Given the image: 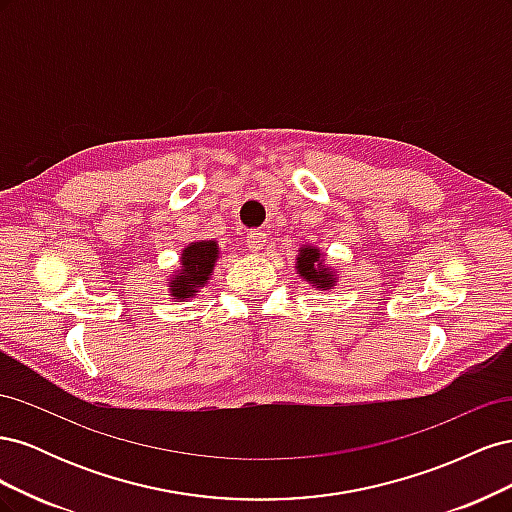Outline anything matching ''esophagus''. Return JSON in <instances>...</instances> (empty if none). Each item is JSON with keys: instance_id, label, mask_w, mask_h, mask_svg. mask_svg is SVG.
<instances>
[{"instance_id": "1", "label": "esophagus", "mask_w": 512, "mask_h": 512, "mask_svg": "<svg viewBox=\"0 0 512 512\" xmlns=\"http://www.w3.org/2000/svg\"><path fill=\"white\" fill-rule=\"evenodd\" d=\"M267 243V232L265 230H250V235L245 239V245L250 247V252L258 254L262 252V247Z\"/></svg>"}]
</instances>
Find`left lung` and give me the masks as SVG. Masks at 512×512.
<instances>
[{
	"label": "left lung",
	"mask_w": 512,
	"mask_h": 512,
	"mask_svg": "<svg viewBox=\"0 0 512 512\" xmlns=\"http://www.w3.org/2000/svg\"><path fill=\"white\" fill-rule=\"evenodd\" d=\"M297 273L307 284L318 290H331L337 284V273L329 265H324V254L320 247L303 245L297 256Z\"/></svg>",
	"instance_id": "1"
}]
</instances>
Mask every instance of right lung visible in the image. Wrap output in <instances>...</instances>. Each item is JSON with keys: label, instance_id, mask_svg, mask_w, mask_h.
<instances>
[{"label": "right lung", "instance_id": "obj_1", "mask_svg": "<svg viewBox=\"0 0 512 512\" xmlns=\"http://www.w3.org/2000/svg\"><path fill=\"white\" fill-rule=\"evenodd\" d=\"M220 258L218 241H194L183 247L181 267L168 277V292L177 301H190L205 288Z\"/></svg>", "mask_w": 512, "mask_h": 512}]
</instances>
